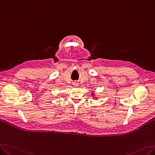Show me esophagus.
Wrapping results in <instances>:
<instances>
[{"mask_svg": "<svg viewBox=\"0 0 155 155\" xmlns=\"http://www.w3.org/2000/svg\"><path fill=\"white\" fill-rule=\"evenodd\" d=\"M73 85H77V83H73Z\"/></svg>", "mask_w": 155, "mask_h": 155, "instance_id": "esophagus-1", "label": "esophagus"}]
</instances>
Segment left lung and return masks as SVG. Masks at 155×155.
<instances>
[{
  "label": "left lung",
  "mask_w": 155,
  "mask_h": 155,
  "mask_svg": "<svg viewBox=\"0 0 155 155\" xmlns=\"http://www.w3.org/2000/svg\"><path fill=\"white\" fill-rule=\"evenodd\" d=\"M91 96L93 97L94 99H97V97H95V94L94 93H92V94H91Z\"/></svg>",
  "instance_id": "1"
}]
</instances>
